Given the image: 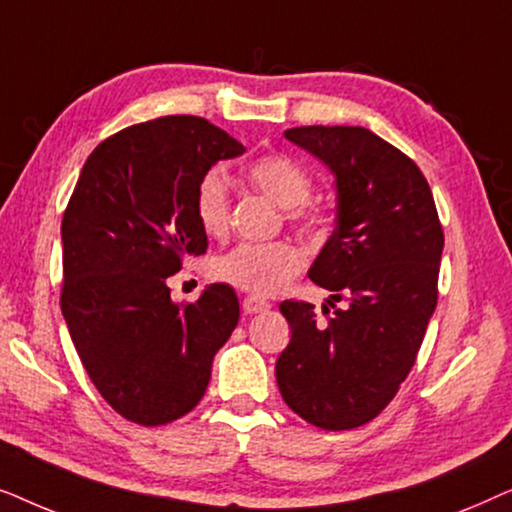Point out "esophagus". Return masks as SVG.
Returning a JSON list of instances; mask_svg holds the SVG:
<instances>
[{
    "instance_id": "1",
    "label": "esophagus",
    "mask_w": 512,
    "mask_h": 512,
    "mask_svg": "<svg viewBox=\"0 0 512 512\" xmlns=\"http://www.w3.org/2000/svg\"><path fill=\"white\" fill-rule=\"evenodd\" d=\"M270 307L268 300L258 298V296H247L242 300V310L247 314H256V312H265Z\"/></svg>"
}]
</instances>
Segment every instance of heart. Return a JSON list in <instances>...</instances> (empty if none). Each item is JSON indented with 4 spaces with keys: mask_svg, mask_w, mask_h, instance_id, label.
<instances>
[{
    "mask_svg": "<svg viewBox=\"0 0 512 512\" xmlns=\"http://www.w3.org/2000/svg\"><path fill=\"white\" fill-rule=\"evenodd\" d=\"M249 184L286 209L291 223L314 226L319 219L310 202L312 177L303 165L282 153H270L247 165ZM195 216L200 228L212 237H223L230 226V191L219 170L207 172L195 191ZM305 265V254L293 242L237 244L214 261V275L237 289L272 296L279 293Z\"/></svg>",
    "mask_w": 512,
    "mask_h": 512,
    "instance_id": "1",
    "label": "heart"
}]
</instances>
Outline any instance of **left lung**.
Instances as JSON below:
<instances>
[{
	"label": "left lung",
	"instance_id": "obj_1",
	"mask_svg": "<svg viewBox=\"0 0 512 512\" xmlns=\"http://www.w3.org/2000/svg\"><path fill=\"white\" fill-rule=\"evenodd\" d=\"M335 174V230L307 275L347 299L326 321L303 300L279 310L291 326L277 359L286 405L319 429L370 422L415 366L438 303L443 226L415 160L359 125H305L284 132Z\"/></svg>",
	"mask_w": 512,
	"mask_h": 512
}]
</instances>
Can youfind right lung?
I'll use <instances>...</instances> for the list:
<instances>
[{"label":"right lung","mask_w":512,"mask_h":512,"mask_svg":"<svg viewBox=\"0 0 512 512\" xmlns=\"http://www.w3.org/2000/svg\"><path fill=\"white\" fill-rule=\"evenodd\" d=\"M244 146L200 116L130 125L90 153L62 216L60 307L83 368L118 415L142 426L191 412L214 354L240 321L228 284L177 305L167 277L207 251L195 191Z\"/></svg>","instance_id":"add662e5"}]
</instances>
